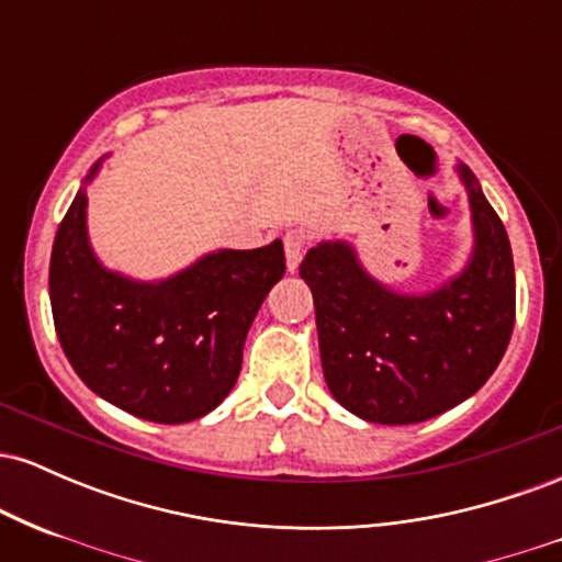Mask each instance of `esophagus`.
I'll return each instance as SVG.
<instances>
[{
    "label": "esophagus",
    "mask_w": 562,
    "mask_h": 562,
    "mask_svg": "<svg viewBox=\"0 0 562 562\" xmlns=\"http://www.w3.org/2000/svg\"><path fill=\"white\" fill-rule=\"evenodd\" d=\"M285 261H288V272H295L299 269V263L303 259V250H306V235L299 229H290L285 232Z\"/></svg>",
    "instance_id": "1"
}]
</instances>
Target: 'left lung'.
I'll use <instances>...</instances> for the list:
<instances>
[{
  "label": "left lung",
  "instance_id": "obj_1",
  "mask_svg": "<svg viewBox=\"0 0 562 562\" xmlns=\"http://www.w3.org/2000/svg\"><path fill=\"white\" fill-rule=\"evenodd\" d=\"M473 248L465 267L425 293L372 277L348 240H322L301 261L312 288L327 389L378 425L430 420L492 378L515 325V267L505 224L465 164Z\"/></svg>",
  "mask_w": 562,
  "mask_h": 562
}]
</instances>
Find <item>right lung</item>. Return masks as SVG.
<instances>
[{
	"instance_id": "right-lung-1",
	"label": "right lung",
	"mask_w": 562,
	"mask_h": 562,
	"mask_svg": "<svg viewBox=\"0 0 562 562\" xmlns=\"http://www.w3.org/2000/svg\"><path fill=\"white\" fill-rule=\"evenodd\" d=\"M105 158L87 173L55 235L57 338L76 375L105 402L150 423L198 420L237 383L250 325L285 274L282 240L216 248L160 280L108 269L87 227V187Z\"/></svg>"
}]
</instances>
